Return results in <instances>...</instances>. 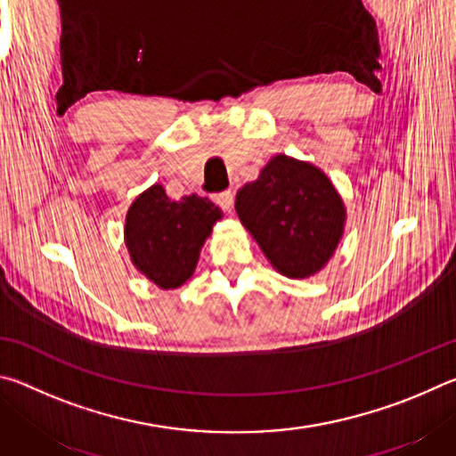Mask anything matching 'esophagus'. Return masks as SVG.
I'll use <instances>...</instances> for the list:
<instances>
[{
    "label": "esophagus",
    "instance_id": "1",
    "mask_svg": "<svg viewBox=\"0 0 456 456\" xmlns=\"http://www.w3.org/2000/svg\"><path fill=\"white\" fill-rule=\"evenodd\" d=\"M213 200L221 207L223 211H231V209H233V192H231V191L217 192V195H213Z\"/></svg>",
    "mask_w": 456,
    "mask_h": 456
}]
</instances>
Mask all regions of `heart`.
Listing matches in <instances>:
<instances>
[{"label":"heart","instance_id":"heart-1","mask_svg":"<svg viewBox=\"0 0 456 456\" xmlns=\"http://www.w3.org/2000/svg\"><path fill=\"white\" fill-rule=\"evenodd\" d=\"M53 4H56V2H53Z\"/></svg>","mask_w":456,"mask_h":456}]
</instances>
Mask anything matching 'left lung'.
<instances>
[{
  "instance_id": "1",
  "label": "left lung",
  "mask_w": 456,
  "mask_h": 456,
  "mask_svg": "<svg viewBox=\"0 0 456 456\" xmlns=\"http://www.w3.org/2000/svg\"><path fill=\"white\" fill-rule=\"evenodd\" d=\"M235 211L275 272L289 280L320 273L334 257L346 207L328 175L307 160L275 154L237 191Z\"/></svg>"
}]
</instances>
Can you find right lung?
Returning <instances> with one entry per match:
<instances>
[{
	"label": "right lung",
	"instance_id": "1",
	"mask_svg": "<svg viewBox=\"0 0 456 456\" xmlns=\"http://www.w3.org/2000/svg\"><path fill=\"white\" fill-rule=\"evenodd\" d=\"M221 219V209L207 197L173 200L163 184L154 183L128 207L125 243L130 261L160 289L181 288L195 273L199 253Z\"/></svg>",
	"mask_w": 456,
	"mask_h": 456
}]
</instances>
